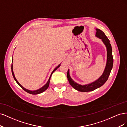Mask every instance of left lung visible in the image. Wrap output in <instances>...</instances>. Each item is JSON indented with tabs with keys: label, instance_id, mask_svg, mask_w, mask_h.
<instances>
[{
	"label": "left lung",
	"instance_id": "1",
	"mask_svg": "<svg viewBox=\"0 0 127 127\" xmlns=\"http://www.w3.org/2000/svg\"><path fill=\"white\" fill-rule=\"evenodd\" d=\"M96 32L95 36L102 40V42L105 45L107 48V63H106L105 67L103 73L99 79L93 82L90 83L82 85L77 83L73 80L69 74V70L68 69L67 71V79L69 81V83L72 87L75 89L76 90L80 92H89L95 90L101 87L103 85L105 82L107 81L108 77L110 75V72L113 67V59L112 56V51L111 44L110 43V40L105 36L103 31L101 30L96 28Z\"/></svg>",
	"mask_w": 127,
	"mask_h": 127
}]
</instances>
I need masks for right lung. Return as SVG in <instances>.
Wrapping results in <instances>:
<instances>
[{
	"label": "right lung",
	"mask_w": 127,
	"mask_h": 127,
	"mask_svg": "<svg viewBox=\"0 0 127 127\" xmlns=\"http://www.w3.org/2000/svg\"><path fill=\"white\" fill-rule=\"evenodd\" d=\"M13 60H12V63H13ZM60 65H61V63L58 65V66H56V67L54 69V70H53V71H52V73H51V75H50V78H49L48 81L47 82V83H46L44 85H43L42 88H39V89H37V90H28V89L25 88L24 87H23V86L18 82V81L17 80V79H16L15 74H14V73L13 64H11V72H12V74H13V77H14V80H15V81L16 82H17V83L20 86V87H21V88L24 90V91H25L26 92H28V93L32 94V95H38V94H39V93H41L43 92L44 91H45L48 88L49 84H50V79H51V76H52V74H53V73H54V71H55L56 70V69H58V68L60 66Z\"/></svg>",
	"instance_id": "1"
}]
</instances>
